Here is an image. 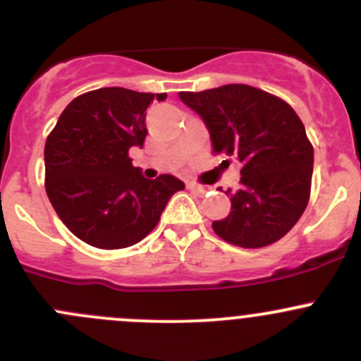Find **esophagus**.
<instances>
[{"instance_id":"34e87169","label":"esophagus","mask_w":361,"mask_h":361,"mask_svg":"<svg viewBox=\"0 0 361 361\" xmlns=\"http://www.w3.org/2000/svg\"><path fill=\"white\" fill-rule=\"evenodd\" d=\"M187 188H188V190L194 192V194H197V195H204L207 192L206 187H202V185H197V183H188Z\"/></svg>"}]
</instances>
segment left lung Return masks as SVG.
Listing matches in <instances>:
<instances>
[{"mask_svg":"<svg viewBox=\"0 0 361 361\" xmlns=\"http://www.w3.org/2000/svg\"><path fill=\"white\" fill-rule=\"evenodd\" d=\"M180 99L201 115L213 154L241 162V187L225 192L231 214L213 221L218 238L241 248L279 241L311 195L314 152L297 113L278 96L243 83L180 92Z\"/></svg>","mask_w":361,"mask_h":361,"instance_id":"left-lung-1","label":"left lung"}]
</instances>
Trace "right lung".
<instances>
[{"mask_svg":"<svg viewBox=\"0 0 361 361\" xmlns=\"http://www.w3.org/2000/svg\"><path fill=\"white\" fill-rule=\"evenodd\" d=\"M157 96L104 87L75 97L45 143V190L69 231L87 245L120 250L147 238L185 185L171 174L147 180L129 157L143 147L147 108Z\"/></svg>","mask_w":361,"mask_h":361,"instance_id":"right-lung-1","label":"right lung"}]
</instances>
